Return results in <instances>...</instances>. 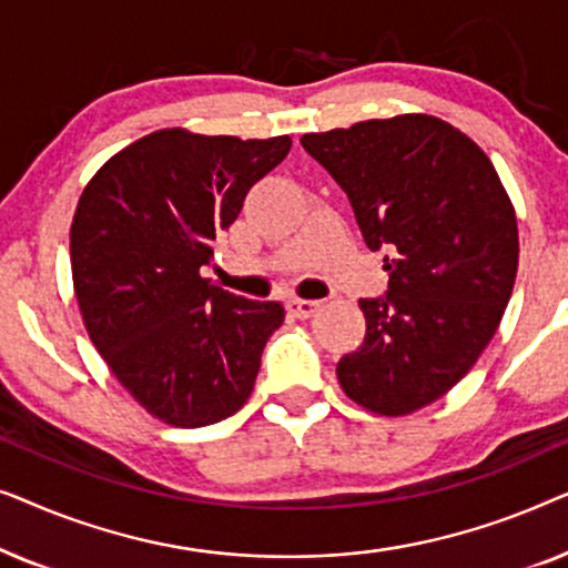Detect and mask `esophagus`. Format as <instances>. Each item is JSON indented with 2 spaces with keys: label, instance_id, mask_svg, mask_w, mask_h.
Here are the masks:
<instances>
[{
  "label": "esophagus",
  "instance_id": "esophagus-1",
  "mask_svg": "<svg viewBox=\"0 0 568 568\" xmlns=\"http://www.w3.org/2000/svg\"><path fill=\"white\" fill-rule=\"evenodd\" d=\"M317 310H321V302L317 300H292L290 302V313L297 317V321H307V317H313Z\"/></svg>",
  "mask_w": 568,
  "mask_h": 568
}]
</instances>
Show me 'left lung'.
<instances>
[{
    "mask_svg": "<svg viewBox=\"0 0 568 568\" xmlns=\"http://www.w3.org/2000/svg\"><path fill=\"white\" fill-rule=\"evenodd\" d=\"M302 146L352 201L387 294L359 300L362 346L336 375L377 416H408L460 383L499 328L515 290L519 237L488 154L453 123L400 113L305 134Z\"/></svg>",
    "mask_w": 568,
    "mask_h": 568,
    "instance_id": "left-lung-1",
    "label": "left lung"
}]
</instances>
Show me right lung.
<instances>
[{
	"label": "right lung",
	"instance_id": "1",
	"mask_svg": "<svg viewBox=\"0 0 568 568\" xmlns=\"http://www.w3.org/2000/svg\"><path fill=\"white\" fill-rule=\"evenodd\" d=\"M290 146V136L160 129L84 185L69 230L82 323L123 390L160 422L199 429L251 398L284 307L237 297L199 271Z\"/></svg>",
	"mask_w": 568,
	"mask_h": 568
}]
</instances>
